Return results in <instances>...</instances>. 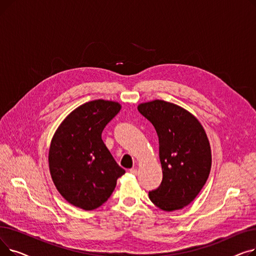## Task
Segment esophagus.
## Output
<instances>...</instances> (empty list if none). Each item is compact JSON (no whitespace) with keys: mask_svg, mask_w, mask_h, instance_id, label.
Returning a JSON list of instances; mask_svg holds the SVG:
<instances>
[{"mask_svg":"<svg viewBox=\"0 0 256 256\" xmlns=\"http://www.w3.org/2000/svg\"><path fill=\"white\" fill-rule=\"evenodd\" d=\"M130 173L135 174V176H136V174L138 173V170H137L136 168H130Z\"/></svg>","mask_w":256,"mask_h":256,"instance_id":"1","label":"esophagus"}]
</instances>
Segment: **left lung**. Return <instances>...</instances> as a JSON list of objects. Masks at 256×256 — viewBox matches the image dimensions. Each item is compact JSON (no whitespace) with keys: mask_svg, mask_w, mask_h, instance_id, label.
Listing matches in <instances>:
<instances>
[{"mask_svg":"<svg viewBox=\"0 0 256 256\" xmlns=\"http://www.w3.org/2000/svg\"><path fill=\"white\" fill-rule=\"evenodd\" d=\"M138 111L154 126L158 137L163 180L150 192L158 208L172 212L190 204L206 184L212 167L210 146L198 119L184 108L156 100Z\"/></svg>","mask_w":256,"mask_h":256,"instance_id":"obj_1","label":"left lung"}]
</instances>
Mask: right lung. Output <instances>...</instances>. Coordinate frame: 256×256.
<instances>
[{
	"mask_svg": "<svg viewBox=\"0 0 256 256\" xmlns=\"http://www.w3.org/2000/svg\"><path fill=\"white\" fill-rule=\"evenodd\" d=\"M120 109L116 102H88L63 120L52 139V180L64 199L76 208H100L113 193L118 178L126 173L102 139L104 126Z\"/></svg>",
	"mask_w": 256,
	"mask_h": 256,
	"instance_id": "obj_1",
	"label": "right lung"
}]
</instances>
